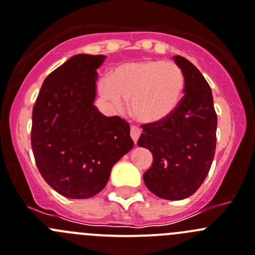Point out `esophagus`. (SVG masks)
Returning <instances> with one entry per match:
<instances>
[{
	"label": "esophagus",
	"instance_id": "34e87169",
	"mask_svg": "<svg viewBox=\"0 0 255 255\" xmlns=\"http://www.w3.org/2000/svg\"><path fill=\"white\" fill-rule=\"evenodd\" d=\"M139 135H141V130L138 129L137 127H130V137H132L133 142H134V144L137 143V141H138Z\"/></svg>",
	"mask_w": 255,
	"mask_h": 255
}]
</instances>
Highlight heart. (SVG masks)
<instances>
[{"label":"heart","mask_w":255,"mask_h":255,"mask_svg":"<svg viewBox=\"0 0 255 255\" xmlns=\"http://www.w3.org/2000/svg\"><path fill=\"white\" fill-rule=\"evenodd\" d=\"M185 89V75L172 61L123 63L98 83L102 98L117 112L129 102L130 114L142 125L161 123L177 109Z\"/></svg>","instance_id":"1"}]
</instances>
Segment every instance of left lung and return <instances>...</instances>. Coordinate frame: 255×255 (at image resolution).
<instances>
[{
	"instance_id": "left-lung-1",
	"label": "left lung",
	"mask_w": 255,
	"mask_h": 255,
	"mask_svg": "<svg viewBox=\"0 0 255 255\" xmlns=\"http://www.w3.org/2000/svg\"><path fill=\"white\" fill-rule=\"evenodd\" d=\"M185 75V95L161 123L146 125L138 146L153 156L143 175L147 189L165 200L191 196L204 182L214 160L218 117L210 85L184 56H173Z\"/></svg>"
}]
</instances>
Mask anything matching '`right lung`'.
Instances as JSON below:
<instances>
[{"label":"right lung","mask_w":255,"mask_h":255,"mask_svg":"<svg viewBox=\"0 0 255 255\" xmlns=\"http://www.w3.org/2000/svg\"><path fill=\"white\" fill-rule=\"evenodd\" d=\"M104 55L78 54L44 80L32 109L31 146L45 181L69 199L101 192L129 152V125L94 106Z\"/></svg>","instance_id":"1"}]
</instances>
